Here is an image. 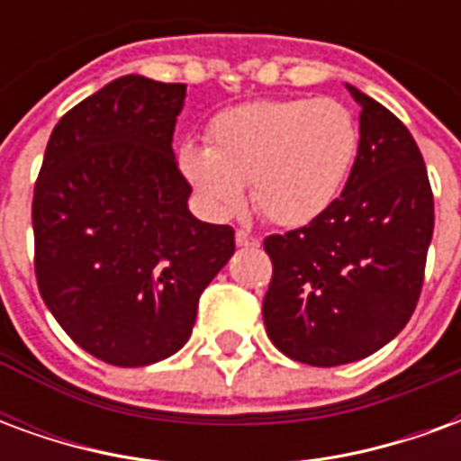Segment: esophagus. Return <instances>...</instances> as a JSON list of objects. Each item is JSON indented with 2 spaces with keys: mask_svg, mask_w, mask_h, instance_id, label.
<instances>
[{
  "mask_svg": "<svg viewBox=\"0 0 461 461\" xmlns=\"http://www.w3.org/2000/svg\"><path fill=\"white\" fill-rule=\"evenodd\" d=\"M234 241H237V247H259V240L257 237H251L247 231H237L234 234Z\"/></svg>",
  "mask_w": 461,
  "mask_h": 461,
  "instance_id": "obj_1",
  "label": "esophagus"
}]
</instances>
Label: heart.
I'll return each instance as SVG.
<instances>
[{"label":"heart","mask_w":461,"mask_h":461,"mask_svg":"<svg viewBox=\"0 0 461 461\" xmlns=\"http://www.w3.org/2000/svg\"><path fill=\"white\" fill-rule=\"evenodd\" d=\"M210 148L185 145L177 165L207 214H240L251 202L276 227L296 230L333 207L357 158L353 113L330 98H274L212 118Z\"/></svg>","instance_id":"b5f03b06"}]
</instances>
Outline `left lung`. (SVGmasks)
<instances>
[{"mask_svg": "<svg viewBox=\"0 0 461 461\" xmlns=\"http://www.w3.org/2000/svg\"><path fill=\"white\" fill-rule=\"evenodd\" d=\"M360 145L340 197L301 230L271 234L264 326L284 356L343 366L395 339L422 291L435 200L402 122L356 86Z\"/></svg>", "mask_w": 461, "mask_h": 461, "instance_id": "obj_1", "label": "left lung"}]
</instances>
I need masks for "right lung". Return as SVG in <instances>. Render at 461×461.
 Wrapping results in <instances>:
<instances>
[{
    "label": "right lung",
    "mask_w": 461,
    "mask_h": 461,
    "mask_svg": "<svg viewBox=\"0 0 461 461\" xmlns=\"http://www.w3.org/2000/svg\"><path fill=\"white\" fill-rule=\"evenodd\" d=\"M187 86L131 74L74 105L34 187V269L59 326L98 360L177 353L197 301L234 254V230L187 207L172 132Z\"/></svg>",
    "instance_id": "add662e5"
}]
</instances>
